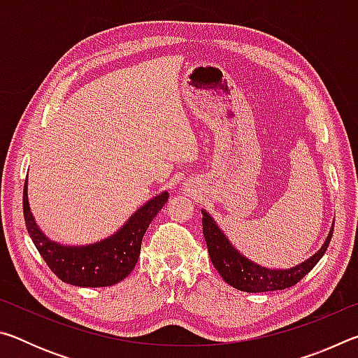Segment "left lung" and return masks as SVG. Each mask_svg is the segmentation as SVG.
<instances>
[{"instance_id": "8db88e82", "label": "left lung", "mask_w": 358, "mask_h": 358, "mask_svg": "<svg viewBox=\"0 0 358 358\" xmlns=\"http://www.w3.org/2000/svg\"><path fill=\"white\" fill-rule=\"evenodd\" d=\"M202 226L210 259L217 270V273L222 276V280L235 289L256 294L292 287L303 276L310 273L314 265L325 254L327 248H329L335 221H333L329 237L325 238L320 250L310 259H306L305 262L286 270L266 268V266L259 265L245 257L238 250H235V246L230 243L226 234L217 227L216 221L205 210H202Z\"/></svg>"}]
</instances>
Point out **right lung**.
<instances>
[{"mask_svg":"<svg viewBox=\"0 0 358 358\" xmlns=\"http://www.w3.org/2000/svg\"><path fill=\"white\" fill-rule=\"evenodd\" d=\"M169 201L164 191L142 205L118 232L98 243L66 246L47 238L36 224L28 203V178L23 187V216L34 246L59 280L78 287H107L123 281L141 256L142 238L150 222Z\"/></svg>","mask_w":358,"mask_h":358,"instance_id":"1","label":"right lung"}]
</instances>
